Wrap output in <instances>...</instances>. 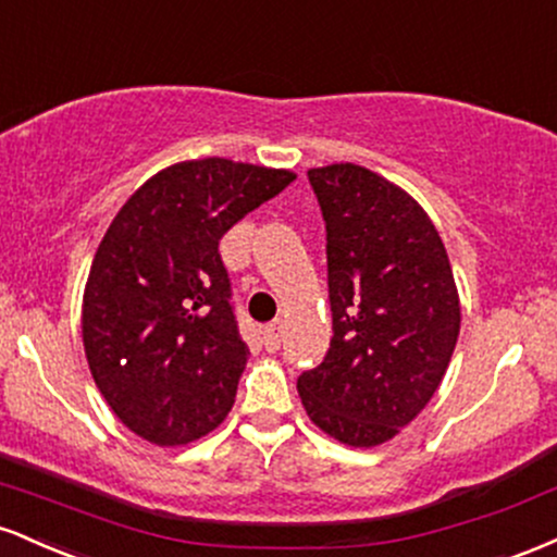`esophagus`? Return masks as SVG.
<instances>
[{
	"label": "esophagus",
	"mask_w": 557,
	"mask_h": 557,
	"mask_svg": "<svg viewBox=\"0 0 557 557\" xmlns=\"http://www.w3.org/2000/svg\"><path fill=\"white\" fill-rule=\"evenodd\" d=\"M280 337H283V322H272L261 330V343H264V348L270 350V354L280 348Z\"/></svg>",
	"instance_id": "34e87169"
}]
</instances>
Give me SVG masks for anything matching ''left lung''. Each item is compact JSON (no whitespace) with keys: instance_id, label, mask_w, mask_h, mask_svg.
<instances>
[{"instance_id":"left-lung-1","label":"left lung","mask_w":557,"mask_h":557,"mask_svg":"<svg viewBox=\"0 0 557 557\" xmlns=\"http://www.w3.org/2000/svg\"><path fill=\"white\" fill-rule=\"evenodd\" d=\"M327 230L330 350L298 376L311 421L345 445L387 443L443 382L458 330L437 230L406 190L359 164L309 170Z\"/></svg>"}]
</instances>
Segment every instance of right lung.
Instances as JSON below:
<instances>
[{
	"instance_id": "right-lung-1",
	"label": "right lung",
	"mask_w": 557,
	"mask_h": 557,
	"mask_svg": "<svg viewBox=\"0 0 557 557\" xmlns=\"http://www.w3.org/2000/svg\"><path fill=\"white\" fill-rule=\"evenodd\" d=\"M296 181L209 157L157 172L99 243L83 345L96 387L127 430L185 445L227 417L248 361L220 240Z\"/></svg>"
}]
</instances>
